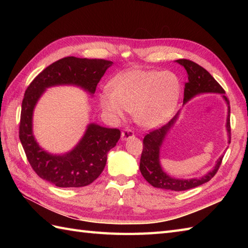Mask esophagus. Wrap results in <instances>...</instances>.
Instances as JSON below:
<instances>
[{
  "label": "esophagus",
  "instance_id": "34e87169",
  "mask_svg": "<svg viewBox=\"0 0 248 248\" xmlns=\"http://www.w3.org/2000/svg\"><path fill=\"white\" fill-rule=\"evenodd\" d=\"M134 138V132L130 129H124L123 132H121V140H127L129 139Z\"/></svg>",
  "mask_w": 248,
  "mask_h": 248
}]
</instances>
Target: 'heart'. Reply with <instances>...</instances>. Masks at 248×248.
<instances>
[{
	"label": "heart",
	"mask_w": 248,
	"mask_h": 248,
	"mask_svg": "<svg viewBox=\"0 0 248 248\" xmlns=\"http://www.w3.org/2000/svg\"><path fill=\"white\" fill-rule=\"evenodd\" d=\"M112 91L99 96L101 108L116 119L135 112L140 127L154 129L170 119L180 98L181 82L171 71L129 69L110 82Z\"/></svg>",
	"instance_id": "obj_1"
}]
</instances>
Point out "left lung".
Returning <instances> with one entry per match:
<instances>
[{"instance_id": "obj_1", "label": "left lung", "mask_w": 248, "mask_h": 248, "mask_svg": "<svg viewBox=\"0 0 248 248\" xmlns=\"http://www.w3.org/2000/svg\"><path fill=\"white\" fill-rule=\"evenodd\" d=\"M178 64H180L186 68L187 72V82L184 85V98L183 102L186 103L192 98L197 96L199 93H225V91L219 84L215 81V78L210 73L199 66L196 62L189 60H177ZM226 103L228 104V115H227V128L228 132V143L230 144V107L229 100L226 96H223ZM179 113L173 117L170 123L166 124L159 129L152 130L151 132L147 134L143 140V151H141L140 162V170L141 175L146 179L148 183L152 186L157 188L170 189V191H186L193 187L202 186V184L208 182L215 176L218 168L222 164L224 155H220L217 160V164L213 167L211 171H209L207 175L200 178L193 179H177L168 176L166 172L163 171L160 164V149L168 131L175 124Z\"/></svg>"}]
</instances>
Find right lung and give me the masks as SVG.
Segmentation results:
<instances>
[{"mask_svg": "<svg viewBox=\"0 0 248 248\" xmlns=\"http://www.w3.org/2000/svg\"><path fill=\"white\" fill-rule=\"evenodd\" d=\"M113 62L68 56L41 71L26 88L21 108L19 138L28 161L41 179L59 187H81L93 182L107 164L108 152L120 139L118 129L88 124L82 140L71 151L54 155L41 149L33 135V112L46 88L77 85L94 93L98 83Z\"/></svg>", "mask_w": 248, "mask_h": 248, "instance_id": "obj_1", "label": "right lung"}]
</instances>
